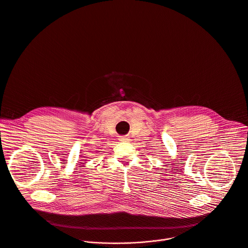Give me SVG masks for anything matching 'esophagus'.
<instances>
[{
	"instance_id": "esophagus-1",
	"label": "esophagus",
	"mask_w": 248,
	"mask_h": 248,
	"mask_svg": "<svg viewBox=\"0 0 248 248\" xmlns=\"http://www.w3.org/2000/svg\"><path fill=\"white\" fill-rule=\"evenodd\" d=\"M119 140L123 141V142H126V141H130V139L128 137H120Z\"/></svg>"
}]
</instances>
